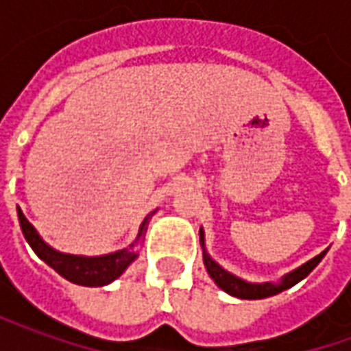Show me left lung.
<instances>
[{"mask_svg":"<svg viewBox=\"0 0 351 351\" xmlns=\"http://www.w3.org/2000/svg\"><path fill=\"white\" fill-rule=\"evenodd\" d=\"M199 241H201V248H203V261H205L206 272L210 274V278L216 282V286L223 289L226 293L233 295L237 299H248V301H254V299H265V297H272V295L282 293L284 289H289L293 287L295 284H299L302 278H306L310 272L314 271L317 267V263L325 258V254L329 248H325L322 254H317L316 258L308 259L306 263H302L301 267H297L291 272L284 274L278 282H248V280L239 278L233 272L226 271L220 263H216L208 252H206L205 246V231L203 228L199 229Z\"/></svg>","mask_w":351,"mask_h":351,"instance_id":"1","label":"left lung"}]
</instances>
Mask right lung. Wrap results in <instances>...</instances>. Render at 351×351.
<instances>
[{"mask_svg": "<svg viewBox=\"0 0 351 351\" xmlns=\"http://www.w3.org/2000/svg\"><path fill=\"white\" fill-rule=\"evenodd\" d=\"M16 210H19L20 229L24 233V239L32 246V250L37 254V258L43 259L45 263L52 267L65 280L88 287L107 286L110 282H114L118 276H122V272L138 258L137 246L141 243H145V235L148 223H150V218L156 214V210H154L143 220L135 241L128 248L110 252V254H103V256H75V254H65V252L56 250L50 244L45 243L43 237L37 233V229L27 221L24 213L20 208H16Z\"/></svg>", "mask_w": 351, "mask_h": 351, "instance_id": "add662e5", "label": "right lung"}]
</instances>
